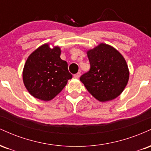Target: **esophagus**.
I'll return each mask as SVG.
<instances>
[{
    "mask_svg": "<svg viewBox=\"0 0 151 151\" xmlns=\"http://www.w3.org/2000/svg\"><path fill=\"white\" fill-rule=\"evenodd\" d=\"M80 76H81V73H80V72H77V74H74V77H75V78H79V77H80Z\"/></svg>",
    "mask_w": 151,
    "mask_h": 151,
    "instance_id": "34e87169",
    "label": "esophagus"
}]
</instances>
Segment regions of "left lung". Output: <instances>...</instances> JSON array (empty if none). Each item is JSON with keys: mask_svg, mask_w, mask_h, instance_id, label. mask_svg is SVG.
<instances>
[{"mask_svg": "<svg viewBox=\"0 0 151 151\" xmlns=\"http://www.w3.org/2000/svg\"><path fill=\"white\" fill-rule=\"evenodd\" d=\"M90 70L80 81L99 101L114 99L122 93L129 79L128 65L122 55L113 47L101 43L87 51Z\"/></svg>", "mask_w": 151, "mask_h": 151, "instance_id": "left-lung-1", "label": "left lung"}]
</instances>
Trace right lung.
<instances>
[{"mask_svg": "<svg viewBox=\"0 0 151 151\" xmlns=\"http://www.w3.org/2000/svg\"><path fill=\"white\" fill-rule=\"evenodd\" d=\"M61 50L58 46L52 49L42 45L26 60L22 72L25 86L35 98L50 101L58 94L72 79L68 65L60 58Z\"/></svg>", "mask_w": 151, "mask_h": 151, "instance_id": "obj_1", "label": "right lung"}]
</instances>
